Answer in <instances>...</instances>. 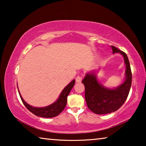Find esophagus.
<instances>
[{
	"label": "esophagus",
	"mask_w": 146,
	"mask_h": 146,
	"mask_svg": "<svg viewBox=\"0 0 146 146\" xmlns=\"http://www.w3.org/2000/svg\"><path fill=\"white\" fill-rule=\"evenodd\" d=\"M82 80V77L80 75H78L76 77V82H78V83H80L81 82V81Z\"/></svg>",
	"instance_id": "1"
}]
</instances>
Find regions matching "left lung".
<instances>
[{
	"mask_svg": "<svg viewBox=\"0 0 146 146\" xmlns=\"http://www.w3.org/2000/svg\"><path fill=\"white\" fill-rule=\"evenodd\" d=\"M113 53H120L126 66V78L117 88L110 90L101 86L93 73L87 74L82 83L85 86V99L88 108L98 115L108 114L118 110L126 100L132 82V73L129 59L125 53L111 46Z\"/></svg>",
	"mask_w": 146,
	"mask_h": 146,
	"instance_id": "1",
	"label": "left lung"
}]
</instances>
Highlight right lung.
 <instances>
[{
  "label": "right lung",
  "mask_w": 146,
  "mask_h": 146,
  "mask_svg": "<svg viewBox=\"0 0 146 146\" xmlns=\"http://www.w3.org/2000/svg\"><path fill=\"white\" fill-rule=\"evenodd\" d=\"M75 80H73L72 82L69 84L62 91L58 100L55 103H53V104L47 106V107L45 108H34L29 106L23 100L21 94H20L19 92V93L24 105L26 106V108L28 109L29 111H31L36 116H38V117L44 118H52L58 115L64 110L66 104H67V97L69 94H70L71 89L73 88L74 84H75Z\"/></svg>",
  "instance_id": "obj_1"
}]
</instances>
